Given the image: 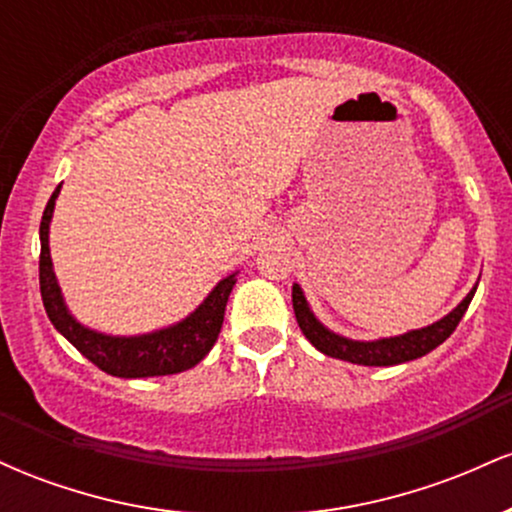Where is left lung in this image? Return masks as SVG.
<instances>
[{
	"mask_svg": "<svg viewBox=\"0 0 512 512\" xmlns=\"http://www.w3.org/2000/svg\"><path fill=\"white\" fill-rule=\"evenodd\" d=\"M474 293H477V284L474 289L462 298V303L455 310H450L448 315L440 317L433 325L421 327V330H409L397 337H380L363 342V339H349L344 334L332 332L330 327L322 325L317 320L313 310H310L308 301H305V293L298 284H293V313H296L298 327L305 334L310 344L317 351H322L325 356L339 358V361L356 363V366H397V363L414 361V358L426 356L428 351H433L440 346L445 339L455 332V327L460 325L462 315L467 313L469 303H472Z\"/></svg>",
	"mask_w": 512,
	"mask_h": 512,
	"instance_id": "8db88e82",
	"label": "left lung"
}]
</instances>
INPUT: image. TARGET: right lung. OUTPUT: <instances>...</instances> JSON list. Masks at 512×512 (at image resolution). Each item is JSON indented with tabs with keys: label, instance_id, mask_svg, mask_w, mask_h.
Instances as JSON below:
<instances>
[{
	"label": "right lung",
	"instance_id": "add662e5",
	"mask_svg": "<svg viewBox=\"0 0 512 512\" xmlns=\"http://www.w3.org/2000/svg\"><path fill=\"white\" fill-rule=\"evenodd\" d=\"M60 190L62 185H57L43 211V221H40V296H43L45 313L55 330L69 344H74L88 361L115 378H154V375H173L197 366L219 337L223 313H226L228 296L238 281V272L221 279L209 291V296L175 325L146 334H132V337L91 330L69 313L60 284H57L55 269H52L50 223Z\"/></svg>",
	"mask_w": 512,
	"mask_h": 512
}]
</instances>
